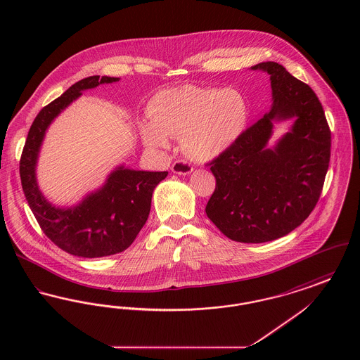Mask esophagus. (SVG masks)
<instances>
[{
    "label": "esophagus",
    "instance_id": "esophagus-1",
    "mask_svg": "<svg viewBox=\"0 0 360 360\" xmlns=\"http://www.w3.org/2000/svg\"><path fill=\"white\" fill-rule=\"evenodd\" d=\"M172 172L179 175H188L193 172V166L186 160H176L172 163Z\"/></svg>",
    "mask_w": 360,
    "mask_h": 360
}]
</instances>
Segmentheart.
Returning a JSON list of instances; mask_svg holds the SVG:
<instances>
[{
    "label": "heart",
    "mask_w": 360,
    "mask_h": 360,
    "mask_svg": "<svg viewBox=\"0 0 360 360\" xmlns=\"http://www.w3.org/2000/svg\"><path fill=\"white\" fill-rule=\"evenodd\" d=\"M143 121L144 144L158 151L170 147L169 136H182V147L198 160H210L231 150L247 129L250 109L239 90L184 85L158 93Z\"/></svg>",
    "instance_id": "heart-1"
}]
</instances>
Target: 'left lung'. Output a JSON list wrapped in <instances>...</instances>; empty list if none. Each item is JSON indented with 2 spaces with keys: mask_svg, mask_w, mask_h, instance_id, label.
<instances>
[{
  "mask_svg": "<svg viewBox=\"0 0 360 360\" xmlns=\"http://www.w3.org/2000/svg\"><path fill=\"white\" fill-rule=\"evenodd\" d=\"M251 70L270 75L273 105L209 163L216 188L205 212L226 238L266 243L290 233L314 209L329 166L330 131L314 91L282 65L263 62ZM291 118L290 132L269 149L274 122Z\"/></svg>",
  "mask_w": 360,
  "mask_h": 360,
  "instance_id": "left-lung-1",
  "label": "left lung"
}]
</instances>
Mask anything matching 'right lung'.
<instances>
[{
  "mask_svg": "<svg viewBox=\"0 0 360 360\" xmlns=\"http://www.w3.org/2000/svg\"><path fill=\"white\" fill-rule=\"evenodd\" d=\"M119 79L87 77L44 106L32 122L20 160L22 190L40 228L53 244L75 257H109L127 250L148 219L154 188L169 174L134 170L121 165L108 175L101 188L68 207L53 205L40 191L36 166L52 121L82 91Z\"/></svg>",
  "mask_w": 360,
  "mask_h": 360,
  "instance_id": "obj_1",
  "label": "right lung"
}]
</instances>
